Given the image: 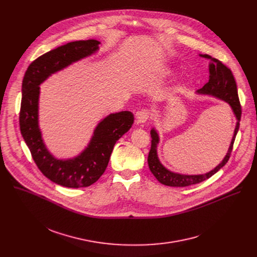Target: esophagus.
Wrapping results in <instances>:
<instances>
[{"instance_id":"esophagus-1","label":"esophagus","mask_w":257,"mask_h":257,"mask_svg":"<svg viewBox=\"0 0 257 257\" xmlns=\"http://www.w3.org/2000/svg\"><path fill=\"white\" fill-rule=\"evenodd\" d=\"M150 118V112L146 111V109H141L135 114V123L136 125L144 124Z\"/></svg>"}]
</instances>
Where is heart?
<instances>
[{"instance_id":"obj_1","label":"heart","mask_w":257,"mask_h":257,"mask_svg":"<svg viewBox=\"0 0 257 257\" xmlns=\"http://www.w3.org/2000/svg\"><path fill=\"white\" fill-rule=\"evenodd\" d=\"M172 74V70L170 68H165L161 71V75L166 77V76H170Z\"/></svg>"}]
</instances>
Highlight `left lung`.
I'll return each mask as SVG.
<instances>
[{
  "label": "left lung",
  "mask_w": 257,
  "mask_h": 257,
  "mask_svg": "<svg viewBox=\"0 0 257 257\" xmlns=\"http://www.w3.org/2000/svg\"><path fill=\"white\" fill-rule=\"evenodd\" d=\"M201 58L209 60L208 64V71H209V80L208 82L201 88L196 91L198 95H208L219 100H223L229 104L232 112L236 118V126L234 130L233 137L231 139V143L229 145V149L227 151L226 156L215 168L211 171L198 174V175H188V174H181L176 173L168 168H166L160 161L158 156V145L160 143V134L158 130L153 127L151 130L152 135V148L150 151V155L148 158V163L151 172L157 178V180L166 186L172 187H185L193 184H197L214 175L219 169H222L228 162L230 155L232 153L233 143L237 132L239 130V122L241 119V105L239 102L238 91L234 76L232 74L231 70L224 65L221 61H218L214 58H211L208 55H199Z\"/></svg>",
  "instance_id": "obj_1"
}]
</instances>
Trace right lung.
I'll return each instance as SVG.
<instances>
[{
	"label": "right lung",
	"instance_id": "add662e5",
	"mask_svg": "<svg viewBox=\"0 0 257 257\" xmlns=\"http://www.w3.org/2000/svg\"><path fill=\"white\" fill-rule=\"evenodd\" d=\"M100 43L95 40L68 43L33 61L22 81L20 131L32 159L42 173L58 185L87 187L105 171L116 142L132 127L129 111L108 114L95 126L86 148L76 157L58 159L48 150L40 128L41 84L55 73L94 55Z\"/></svg>",
	"mask_w": 257,
	"mask_h": 257
}]
</instances>
